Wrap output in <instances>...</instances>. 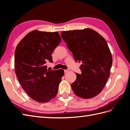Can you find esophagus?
I'll use <instances>...</instances> for the list:
<instances>
[{
  "label": "esophagus",
  "mask_w": 130,
  "mask_h": 130,
  "mask_svg": "<svg viewBox=\"0 0 130 130\" xmlns=\"http://www.w3.org/2000/svg\"><path fill=\"white\" fill-rule=\"evenodd\" d=\"M69 71V70L68 69H64V72L66 73H67V72H68Z\"/></svg>",
  "instance_id": "obj_1"
}]
</instances>
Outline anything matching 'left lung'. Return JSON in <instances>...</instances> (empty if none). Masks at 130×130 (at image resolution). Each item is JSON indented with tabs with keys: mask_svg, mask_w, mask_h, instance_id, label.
<instances>
[{
	"mask_svg": "<svg viewBox=\"0 0 130 130\" xmlns=\"http://www.w3.org/2000/svg\"><path fill=\"white\" fill-rule=\"evenodd\" d=\"M61 37L73 55L75 62L82 63L81 74L71 85L74 94L90 99L103 90L109 77L112 57L104 38L90 29L62 31Z\"/></svg>",
	"mask_w": 130,
	"mask_h": 130,
	"instance_id": "obj_1",
	"label": "left lung"
}]
</instances>
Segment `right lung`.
I'll return each mask as SVG.
<instances>
[{"instance_id": "1", "label": "right lung", "mask_w": 130, "mask_h": 130, "mask_svg": "<svg viewBox=\"0 0 130 130\" xmlns=\"http://www.w3.org/2000/svg\"><path fill=\"white\" fill-rule=\"evenodd\" d=\"M61 41L57 32L34 30L15 48L14 68L18 80L31 99L39 103L48 102L57 94L64 71L48 69L46 63L53 62L52 55Z\"/></svg>"}]
</instances>
